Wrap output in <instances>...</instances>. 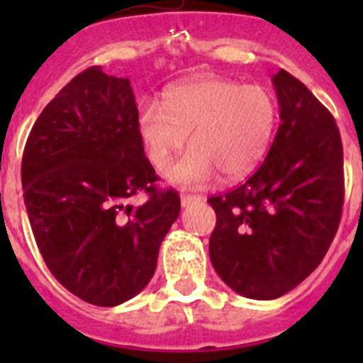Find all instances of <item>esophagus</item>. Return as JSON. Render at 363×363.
<instances>
[{
	"mask_svg": "<svg viewBox=\"0 0 363 363\" xmlns=\"http://www.w3.org/2000/svg\"><path fill=\"white\" fill-rule=\"evenodd\" d=\"M203 196L200 195H188V193H182L181 195V205L182 207H189V205L196 203V202H202Z\"/></svg>",
	"mask_w": 363,
	"mask_h": 363,
	"instance_id": "esophagus-1",
	"label": "esophagus"
}]
</instances>
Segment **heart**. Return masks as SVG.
Masks as SVG:
<instances>
[{"mask_svg": "<svg viewBox=\"0 0 363 363\" xmlns=\"http://www.w3.org/2000/svg\"><path fill=\"white\" fill-rule=\"evenodd\" d=\"M277 124L276 96L263 86L232 79L175 84L163 104L138 105L137 131L149 163L164 172L189 135L193 147L168 170L172 184L199 188L219 174L228 181L251 174L265 158Z\"/></svg>", "mask_w": 363, "mask_h": 363, "instance_id": "heart-1", "label": "heart"}]
</instances>
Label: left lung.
<instances>
[{
	"instance_id": "1",
	"label": "left lung",
	"mask_w": 363,
	"mask_h": 363,
	"mask_svg": "<svg viewBox=\"0 0 363 363\" xmlns=\"http://www.w3.org/2000/svg\"><path fill=\"white\" fill-rule=\"evenodd\" d=\"M281 124L265 161L239 188L207 200L208 255L239 295L279 298L327 255L344 202L342 144L332 113L284 69L272 77Z\"/></svg>"
}]
</instances>
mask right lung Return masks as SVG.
Returning a JSON list of instances; mask_svg holds the SVG:
<instances>
[{"label":"right lung","mask_w":363,"mask_h":363,"mask_svg":"<svg viewBox=\"0 0 363 363\" xmlns=\"http://www.w3.org/2000/svg\"><path fill=\"white\" fill-rule=\"evenodd\" d=\"M130 80L91 67L36 119L23 156L24 203L52 276L84 302L113 307L155 276L160 246L181 212L137 131ZM145 191L150 200L127 202Z\"/></svg>","instance_id":"1"}]
</instances>
